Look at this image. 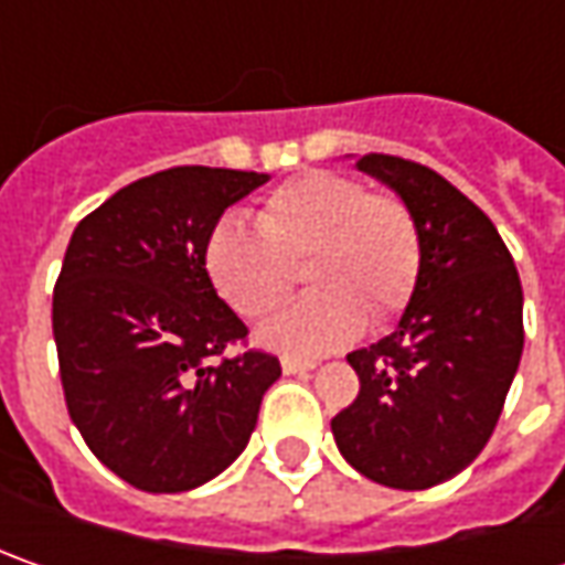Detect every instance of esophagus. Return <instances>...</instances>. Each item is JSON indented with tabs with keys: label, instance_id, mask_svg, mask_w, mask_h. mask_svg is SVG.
<instances>
[{
	"label": "esophagus",
	"instance_id": "obj_1",
	"mask_svg": "<svg viewBox=\"0 0 565 565\" xmlns=\"http://www.w3.org/2000/svg\"><path fill=\"white\" fill-rule=\"evenodd\" d=\"M279 364H282V371H286V374H301V371H311V367H317L315 359H298V355H282Z\"/></svg>",
	"mask_w": 565,
	"mask_h": 565
}]
</instances>
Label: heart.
<instances>
[{"instance_id":"obj_1","label":"heart","mask_w":565,"mask_h":565,"mask_svg":"<svg viewBox=\"0 0 565 565\" xmlns=\"http://www.w3.org/2000/svg\"><path fill=\"white\" fill-rule=\"evenodd\" d=\"M315 289L264 327V339L295 355H323L405 311L424 264L422 226L399 194L367 191L339 172H305L257 206V226L216 220L204 238V270L216 295L245 320L267 317L292 286L289 264Z\"/></svg>"}]
</instances>
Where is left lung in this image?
Returning a JSON list of instances; mask_svg holds the SVG:
<instances>
[{
	"label": "left lung",
	"instance_id": "left-lung-1",
	"mask_svg": "<svg viewBox=\"0 0 565 565\" xmlns=\"http://www.w3.org/2000/svg\"><path fill=\"white\" fill-rule=\"evenodd\" d=\"M355 166L412 206L424 264L399 327L349 355L361 390L330 427L364 478L434 488L471 466L500 422L525 345L522 282L488 213L440 172L390 153Z\"/></svg>",
	"mask_w": 565,
	"mask_h": 565
}]
</instances>
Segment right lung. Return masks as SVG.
I'll return each instance as SVG.
<instances>
[{
	"mask_svg": "<svg viewBox=\"0 0 565 565\" xmlns=\"http://www.w3.org/2000/svg\"><path fill=\"white\" fill-rule=\"evenodd\" d=\"M270 175L175 166L116 191L77 223L53 292L68 415L121 481L201 488L238 459L279 359L228 345L248 327L204 270L226 206Z\"/></svg>",
	"mask_w": 565,
	"mask_h": 565,
	"instance_id": "obj_1",
	"label": "right lung"
}]
</instances>
